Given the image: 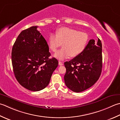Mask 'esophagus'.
<instances>
[{
	"mask_svg": "<svg viewBox=\"0 0 120 120\" xmlns=\"http://www.w3.org/2000/svg\"><path fill=\"white\" fill-rule=\"evenodd\" d=\"M59 65H63V63L62 62L59 61Z\"/></svg>",
	"mask_w": 120,
	"mask_h": 120,
	"instance_id": "esophagus-1",
	"label": "esophagus"
}]
</instances>
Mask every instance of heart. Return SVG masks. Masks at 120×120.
<instances>
[{"instance_id": "b5f03b06", "label": "heart", "mask_w": 120, "mask_h": 120, "mask_svg": "<svg viewBox=\"0 0 120 120\" xmlns=\"http://www.w3.org/2000/svg\"><path fill=\"white\" fill-rule=\"evenodd\" d=\"M88 41V35L85 32L67 27L58 29L56 35L51 34L48 37V45L52 52H56L62 44V49L57 51L54 57L62 60L76 57L85 50Z\"/></svg>"}]
</instances>
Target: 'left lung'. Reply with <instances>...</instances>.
<instances>
[{
	"mask_svg": "<svg viewBox=\"0 0 120 120\" xmlns=\"http://www.w3.org/2000/svg\"><path fill=\"white\" fill-rule=\"evenodd\" d=\"M66 86L73 91L79 93L92 86L99 79L102 71V44L90 39L85 50L69 62H64Z\"/></svg>",
	"mask_w": 120,
	"mask_h": 120,
	"instance_id": "1",
	"label": "left lung"
}]
</instances>
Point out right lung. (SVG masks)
I'll return each mask as SVG.
<instances>
[{"label":"right lung","instance_id":"add662e5","mask_svg":"<svg viewBox=\"0 0 120 120\" xmlns=\"http://www.w3.org/2000/svg\"><path fill=\"white\" fill-rule=\"evenodd\" d=\"M32 26L22 30L14 44L11 60L14 74L19 83L27 90L37 91L49 83L51 75L58 65L51 54L46 41Z\"/></svg>","mask_w":120,"mask_h":120}]
</instances>
